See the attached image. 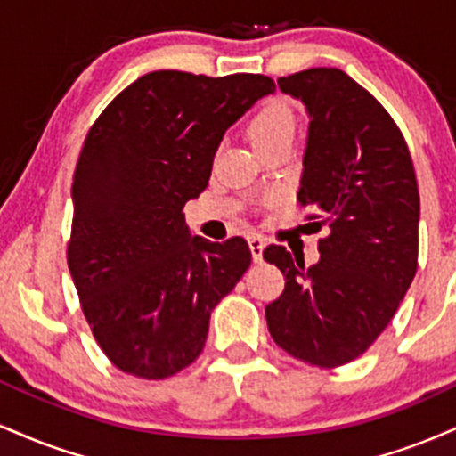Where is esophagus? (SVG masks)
<instances>
[{
    "label": "esophagus",
    "mask_w": 456,
    "mask_h": 456,
    "mask_svg": "<svg viewBox=\"0 0 456 456\" xmlns=\"http://www.w3.org/2000/svg\"><path fill=\"white\" fill-rule=\"evenodd\" d=\"M248 244H250L252 259H255V263H261L263 261V248H265V240H263L261 235H250Z\"/></svg>",
    "instance_id": "esophagus-1"
}]
</instances>
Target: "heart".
<instances>
[{
  "mask_svg": "<svg viewBox=\"0 0 456 456\" xmlns=\"http://www.w3.org/2000/svg\"><path fill=\"white\" fill-rule=\"evenodd\" d=\"M297 127L293 108L284 100H270L252 114L248 123V135L256 148H267L273 144L290 142Z\"/></svg>",
  "mask_w": 456,
  "mask_h": 456,
  "instance_id": "1",
  "label": "heart"
}]
</instances>
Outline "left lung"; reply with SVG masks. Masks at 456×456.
<instances>
[{
  "instance_id": "8db88e82",
  "label": "left lung",
  "mask_w": 456,
  "mask_h": 456,
  "mask_svg": "<svg viewBox=\"0 0 456 456\" xmlns=\"http://www.w3.org/2000/svg\"><path fill=\"white\" fill-rule=\"evenodd\" d=\"M278 86L310 112L297 201L329 233L310 267L284 246L263 250L287 281L267 304V329L284 353L329 370L376 342L414 281L419 184L402 129L342 69H304Z\"/></svg>"
}]
</instances>
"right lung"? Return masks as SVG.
<instances>
[{"label":"right lung","instance_id":"obj_1","mask_svg":"<svg viewBox=\"0 0 456 456\" xmlns=\"http://www.w3.org/2000/svg\"><path fill=\"white\" fill-rule=\"evenodd\" d=\"M273 91L263 74L151 71L91 125L68 265L93 338L125 374L166 380L193 363L214 305L250 267L240 235L189 240L183 208L208 186L224 131Z\"/></svg>","mask_w":456,"mask_h":456}]
</instances>
